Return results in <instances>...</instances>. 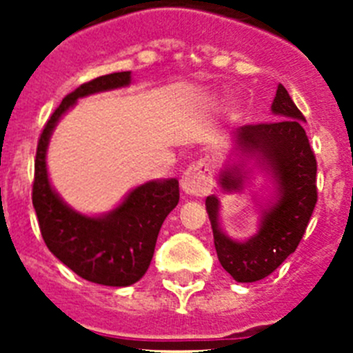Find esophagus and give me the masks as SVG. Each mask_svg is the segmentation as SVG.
<instances>
[{"label": "esophagus", "mask_w": 353, "mask_h": 353, "mask_svg": "<svg viewBox=\"0 0 353 353\" xmlns=\"http://www.w3.org/2000/svg\"><path fill=\"white\" fill-rule=\"evenodd\" d=\"M182 191L189 196H207L214 187L212 168L207 161H198L187 168L180 180Z\"/></svg>", "instance_id": "esophagus-1"}]
</instances>
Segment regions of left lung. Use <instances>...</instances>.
I'll use <instances>...</instances> for the list:
<instances>
[{"instance_id": "8db88e82", "label": "left lung", "mask_w": 353, "mask_h": 353, "mask_svg": "<svg viewBox=\"0 0 353 353\" xmlns=\"http://www.w3.org/2000/svg\"><path fill=\"white\" fill-rule=\"evenodd\" d=\"M270 111L277 120L233 130V152L244 161L226 164L219 173V187L226 192L244 189L251 171L242 162L249 159L270 176L274 196L260 205L258 232L245 240L228 236L219 221V198L212 194L205 199L217 258L239 283L260 281L272 274L297 249L316 205V159L302 127L305 118L283 84L277 86Z\"/></svg>"}]
</instances>
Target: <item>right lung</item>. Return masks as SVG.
Segmentation results:
<instances>
[{"mask_svg": "<svg viewBox=\"0 0 353 353\" xmlns=\"http://www.w3.org/2000/svg\"><path fill=\"white\" fill-rule=\"evenodd\" d=\"M130 81V72H114L81 84L49 118L37 146L33 207L43 242L77 276L104 286H130L145 276L162 223L179 205V180H150L134 187L113 210L81 214L51 185L48 146L58 121L79 99L125 88Z\"/></svg>", "mask_w": 353, "mask_h": 353, "instance_id": "obj_1", "label": "right lung"}]
</instances>
